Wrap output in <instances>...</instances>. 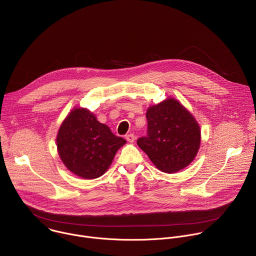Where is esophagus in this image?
Segmentation results:
<instances>
[{"label": "esophagus", "mask_w": 256, "mask_h": 256, "mask_svg": "<svg viewBox=\"0 0 256 256\" xmlns=\"http://www.w3.org/2000/svg\"><path fill=\"white\" fill-rule=\"evenodd\" d=\"M126 140H128V142H134V140H136L134 134H126Z\"/></svg>", "instance_id": "34e87169"}]
</instances>
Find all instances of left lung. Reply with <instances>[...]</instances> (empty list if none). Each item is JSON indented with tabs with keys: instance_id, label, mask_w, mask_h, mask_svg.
Listing matches in <instances>:
<instances>
[{
	"instance_id": "obj_1",
	"label": "left lung",
	"mask_w": 256,
	"mask_h": 256,
	"mask_svg": "<svg viewBox=\"0 0 256 256\" xmlns=\"http://www.w3.org/2000/svg\"><path fill=\"white\" fill-rule=\"evenodd\" d=\"M147 136L138 147L162 172L175 173L188 166L200 146V128L194 116L174 98L152 105L146 114Z\"/></svg>"
}]
</instances>
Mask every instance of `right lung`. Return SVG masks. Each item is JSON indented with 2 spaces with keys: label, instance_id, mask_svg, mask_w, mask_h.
<instances>
[{
  "label": "right lung",
  "instance_id": "obj_1",
  "mask_svg": "<svg viewBox=\"0 0 256 256\" xmlns=\"http://www.w3.org/2000/svg\"><path fill=\"white\" fill-rule=\"evenodd\" d=\"M126 142L97 120L87 108L75 107L62 122L58 136V153L64 166L84 179L103 175L120 148Z\"/></svg>",
  "mask_w": 256,
  "mask_h": 256
}]
</instances>
